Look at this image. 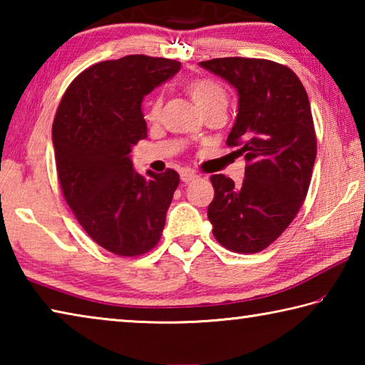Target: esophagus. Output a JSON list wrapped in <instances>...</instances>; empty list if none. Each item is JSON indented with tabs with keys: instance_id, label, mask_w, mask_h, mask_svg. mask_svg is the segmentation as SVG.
<instances>
[{
	"instance_id": "obj_1",
	"label": "esophagus",
	"mask_w": 365,
	"mask_h": 365,
	"mask_svg": "<svg viewBox=\"0 0 365 365\" xmlns=\"http://www.w3.org/2000/svg\"><path fill=\"white\" fill-rule=\"evenodd\" d=\"M196 177H197V175L195 174V172H191V170H185V172H182V175H180L182 182H185V183H188V182H193Z\"/></svg>"
}]
</instances>
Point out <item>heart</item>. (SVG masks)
Listing matches in <instances>:
<instances>
[{"mask_svg": "<svg viewBox=\"0 0 365 365\" xmlns=\"http://www.w3.org/2000/svg\"><path fill=\"white\" fill-rule=\"evenodd\" d=\"M187 90L191 96V100L196 103V106L202 109L209 106V104L217 103V101H225V91L219 83L212 82V80H191L187 85ZM160 108H163V100L160 96H156L150 104V109H148V117L151 119H156L160 113Z\"/></svg>", "mask_w": 365, "mask_h": 365, "instance_id": "b5f03b06", "label": "heart"}]
</instances>
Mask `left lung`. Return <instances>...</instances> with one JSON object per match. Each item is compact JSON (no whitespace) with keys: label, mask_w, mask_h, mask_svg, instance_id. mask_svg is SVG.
Instances as JSON below:
<instances>
[{"label":"left lung","mask_w":365,"mask_h":365,"mask_svg":"<svg viewBox=\"0 0 365 365\" xmlns=\"http://www.w3.org/2000/svg\"><path fill=\"white\" fill-rule=\"evenodd\" d=\"M202 69L230 83L238 114L227 138L248 165L243 183L212 175L207 219L217 242L235 252H259L287 230L304 202L317 140L301 80L267 59L217 58Z\"/></svg>","instance_id":"1"}]
</instances>
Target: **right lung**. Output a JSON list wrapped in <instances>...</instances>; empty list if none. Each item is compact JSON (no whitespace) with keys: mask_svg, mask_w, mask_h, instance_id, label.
I'll return each mask as SVG.
<instances>
[{"mask_svg":"<svg viewBox=\"0 0 365 365\" xmlns=\"http://www.w3.org/2000/svg\"><path fill=\"white\" fill-rule=\"evenodd\" d=\"M180 63L132 54L88 67L69 85L53 122V145L67 205L90 238L117 256L158 245L180 177L138 174L132 148L148 137L143 98Z\"/></svg>","mask_w":365,"mask_h":365,"instance_id":"1","label":"right lung"}]
</instances>
